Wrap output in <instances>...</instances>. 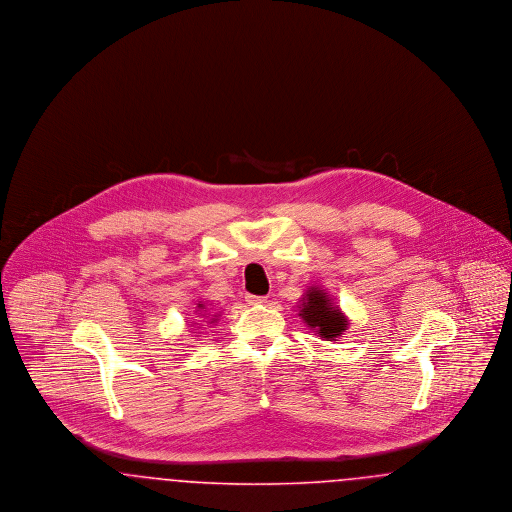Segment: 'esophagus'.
Here are the masks:
<instances>
[{"label": "esophagus", "mask_w": 512, "mask_h": 512, "mask_svg": "<svg viewBox=\"0 0 512 512\" xmlns=\"http://www.w3.org/2000/svg\"><path fill=\"white\" fill-rule=\"evenodd\" d=\"M245 301L249 305H263V303H267V295H251V293H247Z\"/></svg>", "instance_id": "34e87169"}]
</instances>
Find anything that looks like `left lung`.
I'll list each match as a JSON object with an SVG mask.
<instances>
[{
	"mask_svg": "<svg viewBox=\"0 0 512 512\" xmlns=\"http://www.w3.org/2000/svg\"><path fill=\"white\" fill-rule=\"evenodd\" d=\"M299 317L303 318L311 328H315L318 336L326 340H336L347 328V318L343 317L338 307L330 303L326 293L318 288H311L307 292V299L303 301Z\"/></svg>",
	"mask_w": 512,
	"mask_h": 512,
	"instance_id": "8db88e82",
	"label": "left lung"
}]
</instances>
